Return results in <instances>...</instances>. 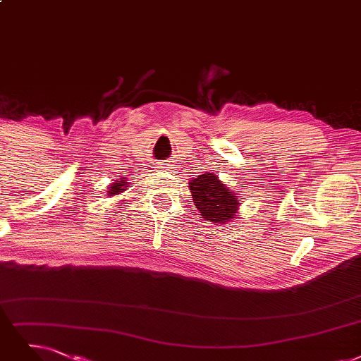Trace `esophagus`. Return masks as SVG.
<instances>
[{"instance_id":"34e87169","label":"esophagus","mask_w":361,"mask_h":361,"mask_svg":"<svg viewBox=\"0 0 361 361\" xmlns=\"http://www.w3.org/2000/svg\"><path fill=\"white\" fill-rule=\"evenodd\" d=\"M161 166H164V164H161Z\"/></svg>"}]
</instances>
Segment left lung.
<instances>
[{
  "instance_id": "1",
  "label": "left lung",
  "mask_w": 361,
  "mask_h": 361,
  "mask_svg": "<svg viewBox=\"0 0 361 361\" xmlns=\"http://www.w3.org/2000/svg\"><path fill=\"white\" fill-rule=\"evenodd\" d=\"M190 191L195 207L206 221L224 225L238 214L241 198L213 171L195 176L190 182Z\"/></svg>"
}]
</instances>
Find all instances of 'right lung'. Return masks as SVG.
Here are the masks:
<instances>
[{
	"label": "right lung",
	"mask_w": 361,
	"mask_h": 361,
	"mask_svg": "<svg viewBox=\"0 0 361 361\" xmlns=\"http://www.w3.org/2000/svg\"><path fill=\"white\" fill-rule=\"evenodd\" d=\"M128 186H130V182H127V178H126V175L123 176V178H120L118 180H115V182H112L109 186H108V195L109 197H115V195H118V194H123Z\"/></svg>",
	"instance_id": "add662e5"
}]
</instances>
